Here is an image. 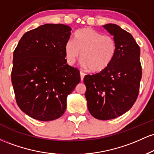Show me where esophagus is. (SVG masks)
Listing matches in <instances>:
<instances>
[{
	"instance_id": "obj_1",
	"label": "esophagus",
	"mask_w": 154,
	"mask_h": 154,
	"mask_svg": "<svg viewBox=\"0 0 154 154\" xmlns=\"http://www.w3.org/2000/svg\"><path fill=\"white\" fill-rule=\"evenodd\" d=\"M79 74H80V78H81V80H83V79H84V77H85V74L83 73L82 72H79Z\"/></svg>"
}]
</instances>
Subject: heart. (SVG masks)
I'll return each instance as SVG.
<instances>
[{"label":"heart","instance_id":"heart-1","mask_svg":"<svg viewBox=\"0 0 154 154\" xmlns=\"http://www.w3.org/2000/svg\"><path fill=\"white\" fill-rule=\"evenodd\" d=\"M117 50L115 39L86 27L76 32L73 40L65 44L64 53L68 64L73 65L79 59L82 66L93 73L106 69L114 60Z\"/></svg>","mask_w":154,"mask_h":154}]
</instances>
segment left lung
Here are the masks:
<instances>
[{
  "label": "left lung",
  "mask_w": 154,
  "mask_h": 154,
  "mask_svg": "<svg viewBox=\"0 0 154 154\" xmlns=\"http://www.w3.org/2000/svg\"><path fill=\"white\" fill-rule=\"evenodd\" d=\"M114 36L117 50L106 69L84 77L89 112L95 119L109 120L130 110L137 98L142 68L140 49L130 33L114 24L103 26Z\"/></svg>",
  "instance_id": "1"
}]
</instances>
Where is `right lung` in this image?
Masks as SVG:
<instances>
[{
	"mask_svg": "<svg viewBox=\"0 0 154 154\" xmlns=\"http://www.w3.org/2000/svg\"><path fill=\"white\" fill-rule=\"evenodd\" d=\"M71 27L45 24L28 31L14 51L11 82L17 105L40 121L61 117L67 95L80 82L79 71L69 66L64 46Z\"/></svg>",
	"mask_w": 154,
	"mask_h": 154,
	"instance_id": "1",
	"label": "right lung"
}]
</instances>
